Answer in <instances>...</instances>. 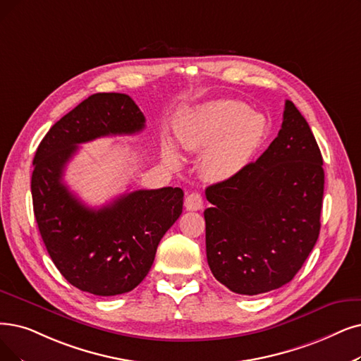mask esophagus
<instances>
[{"instance_id": "esophagus-1", "label": "esophagus", "mask_w": 361, "mask_h": 361, "mask_svg": "<svg viewBox=\"0 0 361 361\" xmlns=\"http://www.w3.org/2000/svg\"><path fill=\"white\" fill-rule=\"evenodd\" d=\"M203 204H204L203 195H201L200 192H191L185 198V207L188 210H192V212L201 210L203 209Z\"/></svg>"}]
</instances>
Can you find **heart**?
Masks as SVG:
<instances>
[{
  "label": "heart",
  "instance_id": "heart-1",
  "mask_svg": "<svg viewBox=\"0 0 361 361\" xmlns=\"http://www.w3.org/2000/svg\"><path fill=\"white\" fill-rule=\"evenodd\" d=\"M267 133L261 112L237 100H218L194 112L185 123L180 140L186 148H209L207 167L221 176L234 175L246 164ZM167 163L178 166L180 157L173 145L164 151Z\"/></svg>",
  "mask_w": 361,
  "mask_h": 361
}]
</instances>
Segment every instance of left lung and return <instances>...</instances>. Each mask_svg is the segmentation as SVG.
<instances>
[{
  "label": "left lung",
  "instance_id": "1",
  "mask_svg": "<svg viewBox=\"0 0 361 361\" xmlns=\"http://www.w3.org/2000/svg\"><path fill=\"white\" fill-rule=\"evenodd\" d=\"M323 157L307 120L286 100L277 137L255 163L207 186L206 253L214 279L238 295L289 283L320 234Z\"/></svg>",
  "mask_w": 361,
  "mask_h": 361
}]
</instances>
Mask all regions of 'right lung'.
Segmentation results:
<instances>
[{
	"mask_svg": "<svg viewBox=\"0 0 361 361\" xmlns=\"http://www.w3.org/2000/svg\"><path fill=\"white\" fill-rule=\"evenodd\" d=\"M143 128L145 117L130 96L96 93L57 121L35 152L31 192L39 234L56 268L82 292L114 296L133 290L182 213L180 188L133 191L96 210L63 183L66 163L80 143Z\"/></svg>",
	"mask_w": 361,
	"mask_h": 361,
	"instance_id": "1",
	"label": "right lung"
}]
</instances>
